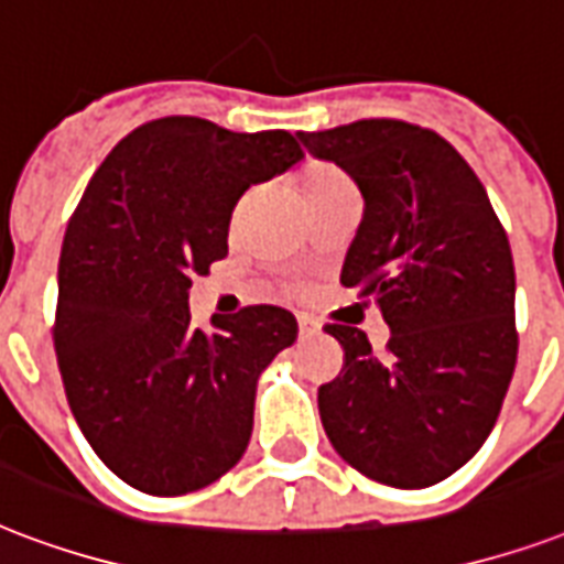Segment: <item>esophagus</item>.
Masks as SVG:
<instances>
[{
	"label": "esophagus",
	"instance_id": "obj_1",
	"mask_svg": "<svg viewBox=\"0 0 564 564\" xmlns=\"http://www.w3.org/2000/svg\"><path fill=\"white\" fill-rule=\"evenodd\" d=\"M299 334L301 337H319L322 325L313 316H299Z\"/></svg>",
	"mask_w": 564,
	"mask_h": 564
}]
</instances>
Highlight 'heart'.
<instances>
[{"instance_id": "b5f03b06", "label": "heart", "mask_w": 564, "mask_h": 564, "mask_svg": "<svg viewBox=\"0 0 564 564\" xmlns=\"http://www.w3.org/2000/svg\"><path fill=\"white\" fill-rule=\"evenodd\" d=\"M346 188H355V183L337 165H328V162H313L301 174V192H304L307 206L337 195V192H346Z\"/></svg>"}]
</instances>
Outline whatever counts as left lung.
<instances>
[{"instance_id": "left-lung-1", "label": "left lung", "mask_w": 564, "mask_h": 564, "mask_svg": "<svg viewBox=\"0 0 564 564\" xmlns=\"http://www.w3.org/2000/svg\"><path fill=\"white\" fill-rule=\"evenodd\" d=\"M358 183L364 218L339 283L381 307L390 339L325 325L346 351L319 387L343 462L393 488H429L479 453L518 360L514 263L488 192L462 153L405 120L299 132Z\"/></svg>"}]
</instances>
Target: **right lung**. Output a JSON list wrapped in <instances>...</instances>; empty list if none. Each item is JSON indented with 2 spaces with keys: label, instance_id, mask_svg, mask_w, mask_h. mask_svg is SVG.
<instances>
[{
  "label": "right lung",
  "instance_id": "1",
  "mask_svg": "<svg viewBox=\"0 0 564 564\" xmlns=\"http://www.w3.org/2000/svg\"><path fill=\"white\" fill-rule=\"evenodd\" d=\"M304 159L286 129L159 118L102 159L58 260L55 355L82 435L123 482L197 491L248 449L257 378L295 343L274 304L195 328L192 274L227 257L236 200Z\"/></svg>",
  "mask_w": 564,
  "mask_h": 564
}]
</instances>
